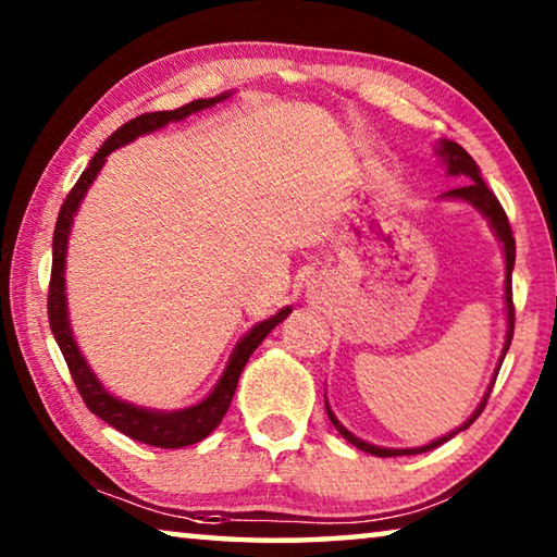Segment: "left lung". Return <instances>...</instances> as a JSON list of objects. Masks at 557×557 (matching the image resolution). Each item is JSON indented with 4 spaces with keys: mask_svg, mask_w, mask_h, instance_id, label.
<instances>
[{
    "mask_svg": "<svg viewBox=\"0 0 557 557\" xmlns=\"http://www.w3.org/2000/svg\"><path fill=\"white\" fill-rule=\"evenodd\" d=\"M437 157L442 159V164L447 166V174L449 176H459L461 182H465V186H459V188H451V191H445L442 194V199H451V201H465V203H469V206H474V209L484 215V219L488 221V225H492V231H494V235L498 238V243H502V248H504V260H506V280H504V301H506V342H504V351H502V358H498V366H496V371H494V379H492V383H488V388H486V393H484V398H482V403L476 405V410L469 414L467 418V422H461V425L457 428V430H451V432H447V435H442V437H437V440H432L430 445H422V447H405V449H393V447H379V445H371V442H366V440H361V437H356L354 432H348L342 422H338V418L336 414L332 412V408H329V403H326V414H329V420H332V425L342 432V437L346 440V442H351L354 447H358L361 451H369V455H373V457H403V455H420V451H430V449H435V447H440L442 442H447V440H451L457 435V432H461V430H467L471 422H474L476 418H479V412L484 410V405H486V400H488V393H492V388H494V381H496V375H498V369H502V363H504V358H506V351H508V346H511V338H513V299H511V272H513V262H516V240H513V235H511V225H508V219H506V213H504V209H502V203H498V199L496 196L492 194V188H488L486 184H484V178H482V172H479V166H476V162L474 159L469 157V152L465 147H459L457 143H451V139H440L437 143Z\"/></svg>",
    "mask_w": 557,
    "mask_h": 557,
    "instance_id": "obj_1",
    "label": "left lung"
}]
</instances>
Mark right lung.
<instances>
[{
	"label": "right lung",
	"instance_id": "add662e5",
	"mask_svg": "<svg viewBox=\"0 0 557 557\" xmlns=\"http://www.w3.org/2000/svg\"><path fill=\"white\" fill-rule=\"evenodd\" d=\"M233 96L231 90L221 92L215 98H201L194 102H186V106L176 110H162V112H145L135 120H129L120 129L112 132V135L102 143V147L90 159L86 172L81 174L78 182L71 188V194L65 196L61 206L59 221H55L53 231V265H51V285H49V322L55 344H59L61 354L69 363V371L75 381V388H78L81 398L86 400L92 414H98L100 420H106L108 425L120 430L122 435H127L137 442H145V445L162 447V449H176V447H188L209 437L211 432L221 425L223 414L228 412V405L235 395V385H238L240 373L248 363L250 354L262 344L272 329H275L282 319H287L292 307L280 309L277 314H272L265 322H258L256 326L245 334L238 344H235L233 354L225 363L219 383L213 385V391L206 395L203 400L196 405H188V408L178 410H154V408H143V405H132L127 400H120L117 395H112L106 385L86 361V356L75 344L71 319H69V299H65V252H69V238L73 228V219L78 213L83 199H86L90 184L96 182L102 164L108 162V154L115 152V149L135 143L137 137L149 135V132H157L166 127L169 122H182L194 112H201L206 108H213L215 102H223Z\"/></svg>",
	"mask_w": 557,
	"mask_h": 557
}]
</instances>
